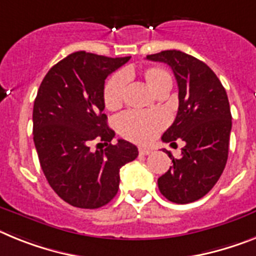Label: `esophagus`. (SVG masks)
<instances>
[{
	"label": "esophagus",
	"instance_id": "esophagus-1",
	"mask_svg": "<svg viewBox=\"0 0 256 256\" xmlns=\"http://www.w3.org/2000/svg\"><path fill=\"white\" fill-rule=\"evenodd\" d=\"M139 154H143V156H147V154H151V150L150 148H144V147H139Z\"/></svg>",
	"mask_w": 256,
	"mask_h": 256
}]
</instances>
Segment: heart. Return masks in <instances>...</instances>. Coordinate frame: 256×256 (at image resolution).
Listing matches in <instances>:
<instances>
[{
  "instance_id": "1",
  "label": "heart",
  "mask_w": 256,
  "mask_h": 256,
  "mask_svg": "<svg viewBox=\"0 0 256 256\" xmlns=\"http://www.w3.org/2000/svg\"><path fill=\"white\" fill-rule=\"evenodd\" d=\"M132 76V70H124L108 79L102 92L106 109L118 110L124 105L126 84ZM140 76L144 79L148 87L158 95L168 92L173 84L170 74L161 66H150L143 68ZM165 124L166 120L158 112H128L117 120V132L128 140L144 144L151 142L165 128Z\"/></svg>"
}]
</instances>
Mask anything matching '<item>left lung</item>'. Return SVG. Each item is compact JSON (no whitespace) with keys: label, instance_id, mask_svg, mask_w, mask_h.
<instances>
[{"label":"left lung","instance_id":"left-lung-1","mask_svg":"<svg viewBox=\"0 0 256 256\" xmlns=\"http://www.w3.org/2000/svg\"><path fill=\"white\" fill-rule=\"evenodd\" d=\"M147 60L164 62L178 84L177 117L162 134V142L184 143L180 158L170 152L172 165L158 180L168 200L188 204L204 196L224 172L229 151L232 114L225 88L204 62L181 50H162Z\"/></svg>","mask_w":256,"mask_h":256}]
</instances>
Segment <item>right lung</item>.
<instances>
[{
  "instance_id": "1",
  "label": "right lung",
  "mask_w": 256,
  "mask_h": 256,
  "mask_svg": "<svg viewBox=\"0 0 256 256\" xmlns=\"http://www.w3.org/2000/svg\"><path fill=\"white\" fill-rule=\"evenodd\" d=\"M128 60L75 52L56 64L38 88L32 113L38 161L56 194L74 207L108 204L117 194L121 166L138 156L130 142L112 144L114 132L102 113L105 79ZM95 138L107 147L92 152Z\"/></svg>"
}]
</instances>
